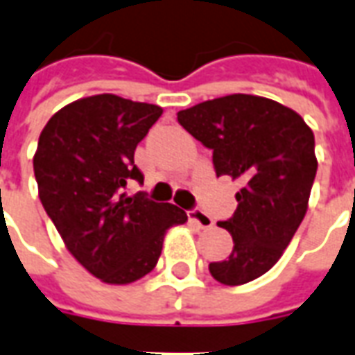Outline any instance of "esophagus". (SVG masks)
Segmentation results:
<instances>
[{
	"label": "esophagus",
	"mask_w": 355,
	"mask_h": 355,
	"mask_svg": "<svg viewBox=\"0 0 355 355\" xmlns=\"http://www.w3.org/2000/svg\"><path fill=\"white\" fill-rule=\"evenodd\" d=\"M188 218H190L192 223L198 224L200 228H203V230H207V228L213 226V218H211L207 213H203L201 209H192V211L188 213Z\"/></svg>",
	"instance_id": "esophagus-1"
}]
</instances>
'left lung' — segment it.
Returning a JSON list of instances; mask_svg holds the SVG:
<instances>
[{
	"mask_svg": "<svg viewBox=\"0 0 355 355\" xmlns=\"http://www.w3.org/2000/svg\"><path fill=\"white\" fill-rule=\"evenodd\" d=\"M178 123L213 150L216 177L241 180L238 209L218 223L234 249L209 272L243 285L282 259L302 223L318 171L313 132L295 110L254 94H228L180 110Z\"/></svg>",
	"mask_w": 355,
	"mask_h": 355,
	"instance_id": "8db88e82",
	"label": "left lung"
}]
</instances>
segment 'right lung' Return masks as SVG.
Returning <instances> with one entry per match:
<instances>
[{"label": "right lung", "mask_w": 355, "mask_h": 355, "mask_svg": "<svg viewBox=\"0 0 355 355\" xmlns=\"http://www.w3.org/2000/svg\"><path fill=\"white\" fill-rule=\"evenodd\" d=\"M163 110L117 94L66 104L43 127L34 175L43 209L76 261L110 285L150 274L182 209L127 196L129 178L142 182L135 150Z\"/></svg>", "instance_id": "right-lung-1"}]
</instances>
